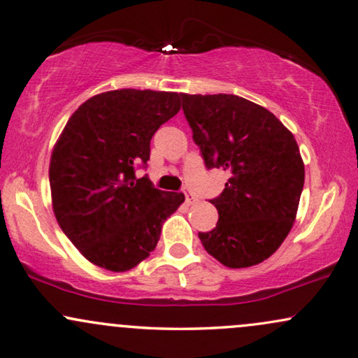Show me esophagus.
I'll return each instance as SVG.
<instances>
[{
  "label": "esophagus",
  "instance_id": "34e87169",
  "mask_svg": "<svg viewBox=\"0 0 358 358\" xmlns=\"http://www.w3.org/2000/svg\"><path fill=\"white\" fill-rule=\"evenodd\" d=\"M183 193H185V201H186V204H194V203H196V196L193 194V191L188 189V188H185V189H183Z\"/></svg>",
  "mask_w": 358,
  "mask_h": 358
}]
</instances>
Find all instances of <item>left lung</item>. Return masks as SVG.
Masks as SVG:
<instances>
[{
  "label": "left lung",
  "instance_id": "obj_1",
  "mask_svg": "<svg viewBox=\"0 0 358 358\" xmlns=\"http://www.w3.org/2000/svg\"><path fill=\"white\" fill-rule=\"evenodd\" d=\"M206 169L229 170L217 225L201 243L227 268L263 263L294 225L305 167L294 134L269 110L231 94H181Z\"/></svg>",
  "mask_w": 358,
  "mask_h": 358
}]
</instances>
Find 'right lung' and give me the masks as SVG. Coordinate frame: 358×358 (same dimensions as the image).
Listing matches in <instances>:
<instances>
[{
    "mask_svg": "<svg viewBox=\"0 0 358 358\" xmlns=\"http://www.w3.org/2000/svg\"><path fill=\"white\" fill-rule=\"evenodd\" d=\"M177 92L120 89L94 95L68 120L50 160L53 213L90 263L123 273L149 256L183 193L148 175L150 139L180 110Z\"/></svg>",
    "mask_w": 358,
    "mask_h": 358,
    "instance_id": "add662e5",
    "label": "right lung"
}]
</instances>
